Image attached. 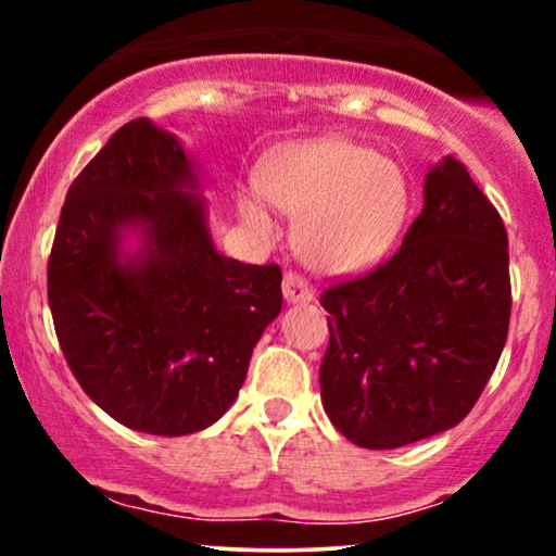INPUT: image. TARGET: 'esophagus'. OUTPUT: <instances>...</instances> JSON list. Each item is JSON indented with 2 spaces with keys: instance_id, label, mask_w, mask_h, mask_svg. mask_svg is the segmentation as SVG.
<instances>
[{
  "instance_id": "esophagus-1",
  "label": "esophagus",
  "mask_w": 556,
  "mask_h": 556,
  "mask_svg": "<svg viewBox=\"0 0 556 556\" xmlns=\"http://www.w3.org/2000/svg\"><path fill=\"white\" fill-rule=\"evenodd\" d=\"M282 290H285L287 303H311V300H314V287H311L308 279L298 271L285 274Z\"/></svg>"
}]
</instances>
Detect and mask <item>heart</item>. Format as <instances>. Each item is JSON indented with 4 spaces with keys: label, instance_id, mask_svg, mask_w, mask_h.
Masks as SVG:
<instances>
[{
    "label": "heart",
    "instance_id": "1",
    "mask_svg": "<svg viewBox=\"0 0 556 556\" xmlns=\"http://www.w3.org/2000/svg\"><path fill=\"white\" fill-rule=\"evenodd\" d=\"M258 188L287 214L300 216V256L327 274L361 271L384 256L410 203L397 164L350 140L279 151L261 167ZM240 212L253 225H269L258 201L245 198Z\"/></svg>",
    "mask_w": 556,
    "mask_h": 556
}]
</instances>
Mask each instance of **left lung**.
<instances>
[{
	"label": "left lung",
	"mask_w": 556,
	"mask_h": 556,
	"mask_svg": "<svg viewBox=\"0 0 556 556\" xmlns=\"http://www.w3.org/2000/svg\"><path fill=\"white\" fill-rule=\"evenodd\" d=\"M329 311L324 410L366 450H397L473 410L507 342V229L446 156L426 175L424 212L400 251L321 292Z\"/></svg>",
	"instance_id": "1"
}]
</instances>
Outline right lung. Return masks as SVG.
<instances>
[{
	"instance_id": "obj_1",
	"label": "right lung",
	"mask_w": 556,
	"mask_h": 556,
	"mask_svg": "<svg viewBox=\"0 0 556 556\" xmlns=\"http://www.w3.org/2000/svg\"><path fill=\"white\" fill-rule=\"evenodd\" d=\"M195 190L177 138L132 119L70 185L47 269L56 340L83 392L156 437L225 416L282 311V269L222 256ZM127 226L144 235L136 257L122 251Z\"/></svg>"
}]
</instances>
